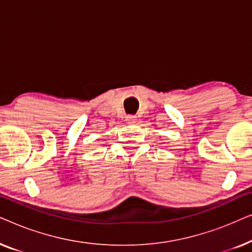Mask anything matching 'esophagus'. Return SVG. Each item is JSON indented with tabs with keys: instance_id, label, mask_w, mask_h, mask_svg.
Returning <instances> with one entry per match:
<instances>
[{
	"instance_id": "esophagus-1",
	"label": "esophagus",
	"mask_w": 252,
	"mask_h": 252,
	"mask_svg": "<svg viewBox=\"0 0 252 252\" xmlns=\"http://www.w3.org/2000/svg\"><path fill=\"white\" fill-rule=\"evenodd\" d=\"M136 118V117L135 116H127V122H128L129 124H134V123H135V119Z\"/></svg>"
}]
</instances>
